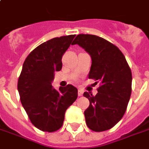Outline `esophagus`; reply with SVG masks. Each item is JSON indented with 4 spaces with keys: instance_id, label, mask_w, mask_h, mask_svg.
Segmentation results:
<instances>
[{
    "instance_id": "esophagus-1",
    "label": "esophagus",
    "mask_w": 149,
    "mask_h": 149,
    "mask_svg": "<svg viewBox=\"0 0 149 149\" xmlns=\"http://www.w3.org/2000/svg\"><path fill=\"white\" fill-rule=\"evenodd\" d=\"M83 95V90L81 89H78V96H82Z\"/></svg>"
}]
</instances>
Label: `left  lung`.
<instances>
[{
	"mask_svg": "<svg viewBox=\"0 0 149 149\" xmlns=\"http://www.w3.org/2000/svg\"><path fill=\"white\" fill-rule=\"evenodd\" d=\"M77 44L89 54L92 64L89 79L100 81L97 93L85 92L89 107L84 112L86 125L94 132L112 128L125 113L132 93V71L125 56L116 46L93 35H78Z\"/></svg>",
	"mask_w": 149,
	"mask_h": 149,
	"instance_id": "8db88e82",
	"label": "left lung"
}]
</instances>
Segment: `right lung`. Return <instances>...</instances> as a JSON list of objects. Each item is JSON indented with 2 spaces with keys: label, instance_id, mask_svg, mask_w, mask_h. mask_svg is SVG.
Masks as SVG:
<instances>
[{
  "label": "right lung",
  "instance_id": "add662e5",
  "mask_svg": "<svg viewBox=\"0 0 149 149\" xmlns=\"http://www.w3.org/2000/svg\"><path fill=\"white\" fill-rule=\"evenodd\" d=\"M75 35L54 38L38 46L24 61L17 81L21 102L33 125L53 132L62 127L65 111L77 98L73 85H52L55 72L62 68V56Z\"/></svg>",
  "mask_w": 149,
  "mask_h": 149
}]
</instances>
